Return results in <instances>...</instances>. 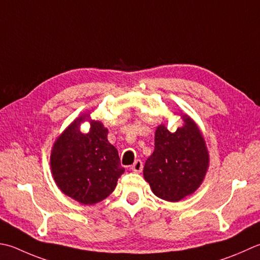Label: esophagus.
I'll return each mask as SVG.
<instances>
[{
	"instance_id": "34e87169",
	"label": "esophagus",
	"mask_w": 260,
	"mask_h": 260,
	"mask_svg": "<svg viewBox=\"0 0 260 260\" xmlns=\"http://www.w3.org/2000/svg\"><path fill=\"white\" fill-rule=\"evenodd\" d=\"M131 169L134 172H141L142 170H143V164H142L141 160H136L133 164V166H132Z\"/></svg>"
}]
</instances>
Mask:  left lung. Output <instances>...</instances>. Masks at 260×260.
Returning <instances> with one entry per match:
<instances>
[{
	"instance_id": "left-lung-1",
	"label": "left lung",
	"mask_w": 260,
	"mask_h": 260,
	"mask_svg": "<svg viewBox=\"0 0 260 260\" xmlns=\"http://www.w3.org/2000/svg\"><path fill=\"white\" fill-rule=\"evenodd\" d=\"M184 124L170 132L165 124L156 127L154 151L146 160L143 175L155 196L178 202L194 194L204 181L210 154L200 127L187 114Z\"/></svg>"
}]
</instances>
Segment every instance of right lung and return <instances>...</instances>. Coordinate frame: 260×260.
Listing matches in <instances>:
<instances>
[{
    "label": "right lung",
    "instance_id": "1",
    "mask_svg": "<svg viewBox=\"0 0 260 260\" xmlns=\"http://www.w3.org/2000/svg\"><path fill=\"white\" fill-rule=\"evenodd\" d=\"M89 121L88 134L79 131ZM108 128L100 120L82 114L55 140L50 152V171L64 195L83 205L104 201L116 188L125 169L114 145L108 139Z\"/></svg>",
    "mask_w": 260,
    "mask_h": 260
}]
</instances>
